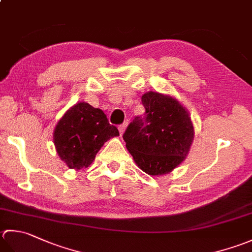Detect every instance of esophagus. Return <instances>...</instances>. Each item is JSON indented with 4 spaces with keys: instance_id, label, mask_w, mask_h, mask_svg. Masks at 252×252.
Listing matches in <instances>:
<instances>
[{
    "instance_id": "1",
    "label": "esophagus",
    "mask_w": 252,
    "mask_h": 252,
    "mask_svg": "<svg viewBox=\"0 0 252 252\" xmlns=\"http://www.w3.org/2000/svg\"><path fill=\"white\" fill-rule=\"evenodd\" d=\"M126 123H123V125H120L119 126H118V129H119L120 134H123V132L126 131Z\"/></svg>"
}]
</instances>
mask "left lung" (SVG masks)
Here are the masks:
<instances>
[{
	"instance_id": "8db88e82",
	"label": "left lung",
	"mask_w": 252,
	"mask_h": 252,
	"mask_svg": "<svg viewBox=\"0 0 252 252\" xmlns=\"http://www.w3.org/2000/svg\"><path fill=\"white\" fill-rule=\"evenodd\" d=\"M145 117H135L123 133L133 159L147 175L171 171L184 161L193 141L189 113L170 96L149 92L142 96Z\"/></svg>"
}]
</instances>
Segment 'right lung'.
Wrapping results in <instances>:
<instances>
[{"label":"right lung","instance_id":"right-lung-1","mask_svg":"<svg viewBox=\"0 0 252 252\" xmlns=\"http://www.w3.org/2000/svg\"><path fill=\"white\" fill-rule=\"evenodd\" d=\"M118 135L102 110L78 102L58 122L53 141L60 158L68 168L78 170L90 166L103 143Z\"/></svg>","mask_w":252,"mask_h":252}]
</instances>
